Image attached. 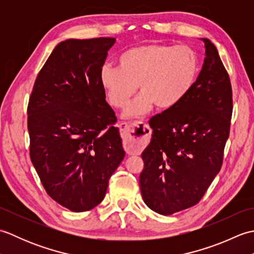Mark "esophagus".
I'll list each match as a JSON object with an SVG mask.
<instances>
[{
	"label": "esophagus",
	"instance_id": "1",
	"mask_svg": "<svg viewBox=\"0 0 254 254\" xmlns=\"http://www.w3.org/2000/svg\"><path fill=\"white\" fill-rule=\"evenodd\" d=\"M120 127L124 141V148L128 153L138 152L143 147L150 132L149 127L143 122H135L132 124L121 123Z\"/></svg>",
	"mask_w": 254,
	"mask_h": 254
}]
</instances>
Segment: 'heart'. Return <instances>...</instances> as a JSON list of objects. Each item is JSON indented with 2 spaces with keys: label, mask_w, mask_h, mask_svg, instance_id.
Here are the masks:
<instances>
[{
  "label": "heart",
  "mask_w": 254,
  "mask_h": 254,
  "mask_svg": "<svg viewBox=\"0 0 254 254\" xmlns=\"http://www.w3.org/2000/svg\"><path fill=\"white\" fill-rule=\"evenodd\" d=\"M198 60L191 48L150 44L134 47L118 59V68L104 66L101 85L108 101L116 109H124L136 91L141 94L124 112V118L136 119L152 109H170L193 87Z\"/></svg>",
  "instance_id": "heart-1"
}]
</instances>
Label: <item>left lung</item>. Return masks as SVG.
<instances>
[{
	"label": "left lung",
	"instance_id": "left-lung-1",
	"mask_svg": "<svg viewBox=\"0 0 254 254\" xmlns=\"http://www.w3.org/2000/svg\"><path fill=\"white\" fill-rule=\"evenodd\" d=\"M193 87L179 104L149 120L152 141L142 153L139 187L145 204L171 215L199 202L222 168L229 137L233 93L212 42Z\"/></svg>",
	"mask_w": 254,
	"mask_h": 254
}]
</instances>
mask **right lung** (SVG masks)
<instances>
[{
	"mask_svg": "<svg viewBox=\"0 0 254 254\" xmlns=\"http://www.w3.org/2000/svg\"><path fill=\"white\" fill-rule=\"evenodd\" d=\"M115 38L67 39L38 74L28 109L30 159L47 193L72 212L104 199L126 152L100 73Z\"/></svg>",
	"mask_w": 254,
	"mask_h": 254,
	"instance_id": "1",
	"label": "right lung"
}]
</instances>
